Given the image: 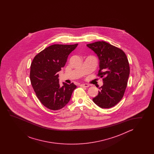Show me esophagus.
Masks as SVG:
<instances>
[{"instance_id":"esophagus-1","label":"esophagus","mask_w":154,"mask_h":154,"mask_svg":"<svg viewBox=\"0 0 154 154\" xmlns=\"http://www.w3.org/2000/svg\"><path fill=\"white\" fill-rule=\"evenodd\" d=\"M80 86H82V87H85V88H88L89 86V85L88 84H81L80 85Z\"/></svg>"}]
</instances>
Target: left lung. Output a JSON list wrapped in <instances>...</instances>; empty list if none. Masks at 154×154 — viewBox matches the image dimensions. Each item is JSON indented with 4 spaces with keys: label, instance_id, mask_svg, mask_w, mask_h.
Here are the masks:
<instances>
[{
    "label": "left lung",
    "instance_id": "obj_1",
    "mask_svg": "<svg viewBox=\"0 0 154 154\" xmlns=\"http://www.w3.org/2000/svg\"><path fill=\"white\" fill-rule=\"evenodd\" d=\"M100 59L97 76L103 78V85L93 101L102 108L115 106L123 98L127 86L130 67L123 51L105 41L88 44Z\"/></svg>",
    "mask_w": 154,
    "mask_h": 154
}]
</instances>
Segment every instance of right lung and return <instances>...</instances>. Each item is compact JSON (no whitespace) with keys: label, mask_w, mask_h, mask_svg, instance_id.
<instances>
[{"label":"right lung","mask_w":154,"mask_h":154,"mask_svg":"<svg viewBox=\"0 0 154 154\" xmlns=\"http://www.w3.org/2000/svg\"><path fill=\"white\" fill-rule=\"evenodd\" d=\"M78 45H53L43 49L33 59L29 78L37 98L41 103L51 110L63 108L71 98L76 86L73 83L60 87L59 74L66 65L68 57Z\"/></svg>","instance_id":"obj_1"}]
</instances>
